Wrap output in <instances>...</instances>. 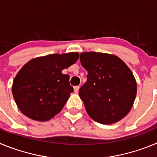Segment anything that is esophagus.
Listing matches in <instances>:
<instances>
[{
    "mask_svg": "<svg viewBox=\"0 0 157 157\" xmlns=\"http://www.w3.org/2000/svg\"><path fill=\"white\" fill-rule=\"evenodd\" d=\"M78 90H79V86H74L75 93L78 92Z\"/></svg>",
    "mask_w": 157,
    "mask_h": 157,
    "instance_id": "obj_1",
    "label": "esophagus"
}]
</instances>
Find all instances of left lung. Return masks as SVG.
Returning <instances> with one entry per match:
<instances>
[{
    "label": "left lung",
    "mask_w": 157,
    "mask_h": 157,
    "mask_svg": "<svg viewBox=\"0 0 157 157\" xmlns=\"http://www.w3.org/2000/svg\"><path fill=\"white\" fill-rule=\"evenodd\" d=\"M80 62L88 75L78 94L89 116L101 124L120 121L131 109L137 94L131 71L118 56L102 52H82Z\"/></svg>",
    "instance_id": "obj_1"
}]
</instances>
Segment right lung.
<instances>
[{
	"mask_svg": "<svg viewBox=\"0 0 157 157\" xmlns=\"http://www.w3.org/2000/svg\"><path fill=\"white\" fill-rule=\"evenodd\" d=\"M78 52L51 54L31 59L22 67L12 84V94L22 113L47 121L59 113L74 91L62 70L74 64Z\"/></svg>",
	"mask_w": 157,
	"mask_h": 157,
	"instance_id": "add662e5",
	"label": "right lung"
}]
</instances>
